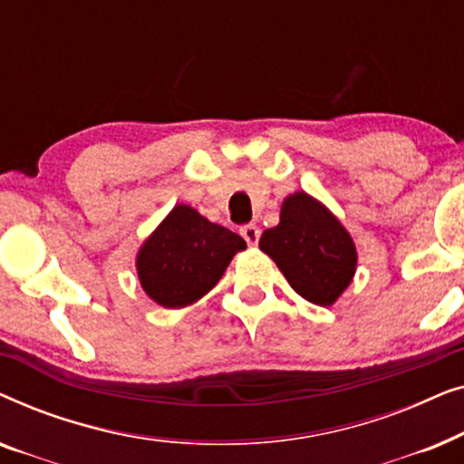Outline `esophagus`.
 Listing matches in <instances>:
<instances>
[{"instance_id": "1", "label": "esophagus", "mask_w": 464, "mask_h": 464, "mask_svg": "<svg viewBox=\"0 0 464 464\" xmlns=\"http://www.w3.org/2000/svg\"><path fill=\"white\" fill-rule=\"evenodd\" d=\"M240 237L246 240V245H249V246H256L259 243V237H262V232H259V227L256 224H249V226L240 227Z\"/></svg>"}]
</instances>
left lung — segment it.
Returning a JSON list of instances; mask_svg holds the SVG:
<instances>
[{
    "label": "left lung",
    "instance_id": "left-lung-1",
    "mask_svg": "<svg viewBox=\"0 0 464 464\" xmlns=\"http://www.w3.org/2000/svg\"><path fill=\"white\" fill-rule=\"evenodd\" d=\"M291 287L316 306H332L353 281L357 251L351 234L308 194L283 202L281 221L259 238Z\"/></svg>",
    "mask_w": 464,
    "mask_h": 464
}]
</instances>
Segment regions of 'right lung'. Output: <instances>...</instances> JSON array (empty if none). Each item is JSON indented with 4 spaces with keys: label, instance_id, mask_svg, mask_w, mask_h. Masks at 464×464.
Returning a JSON list of instances; mask_svg holds the SVG:
<instances>
[{
    "label": "right lung",
    "instance_id": "obj_1",
    "mask_svg": "<svg viewBox=\"0 0 464 464\" xmlns=\"http://www.w3.org/2000/svg\"><path fill=\"white\" fill-rule=\"evenodd\" d=\"M245 246L238 234L179 205L139 251V281L160 306H188L218 285L234 253Z\"/></svg>",
    "mask_w": 464,
    "mask_h": 464
}]
</instances>
